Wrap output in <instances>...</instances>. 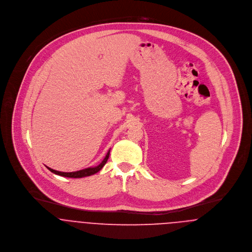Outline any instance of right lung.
Here are the masks:
<instances>
[{"label": "right lung", "instance_id": "1", "mask_svg": "<svg viewBox=\"0 0 252 252\" xmlns=\"http://www.w3.org/2000/svg\"><path fill=\"white\" fill-rule=\"evenodd\" d=\"M109 152L110 150H108L106 157L104 158V160L102 161V163L100 165H98L97 167H93V168H87V169H84V170H80V171H76V172H72V173H64V172H58V171H55L53 169H50L47 167V169L55 174V175H58V176H61V177H65V178H72V179H80V178H84V177H89V176H92L96 173H98L99 171H101V169L105 166V164L107 163L108 161V157H109Z\"/></svg>", "mask_w": 252, "mask_h": 252}]
</instances>
